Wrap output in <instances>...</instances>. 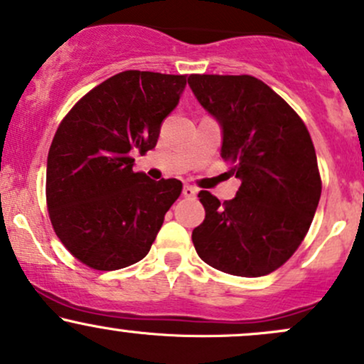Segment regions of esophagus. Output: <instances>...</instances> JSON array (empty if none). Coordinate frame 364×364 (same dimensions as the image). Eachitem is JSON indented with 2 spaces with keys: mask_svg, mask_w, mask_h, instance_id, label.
Wrapping results in <instances>:
<instances>
[{
  "mask_svg": "<svg viewBox=\"0 0 364 364\" xmlns=\"http://www.w3.org/2000/svg\"><path fill=\"white\" fill-rule=\"evenodd\" d=\"M197 193H198V190L195 188V186L186 185L185 188H183V195H185L186 198H193V197H197Z\"/></svg>",
  "mask_w": 364,
  "mask_h": 364,
  "instance_id": "1",
  "label": "esophagus"
}]
</instances>
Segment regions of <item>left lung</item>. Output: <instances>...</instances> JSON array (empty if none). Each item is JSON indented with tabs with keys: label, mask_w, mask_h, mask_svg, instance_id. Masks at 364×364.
I'll return each instance as SVG.
<instances>
[{
	"label": "left lung",
	"mask_w": 364,
	"mask_h": 364,
	"mask_svg": "<svg viewBox=\"0 0 364 364\" xmlns=\"http://www.w3.org/2000/svg\"><path fill=\"white\" fill-rule=\"evenodd\" d=\"M188 86L221 126V157L242 181L221 203L200 191L205 219L191 233L203 262L235 277H264L304 240L321 197L309 131L289 103L252 75H200Z\"/></svg>",
	"instance_id": "8db88e82"
}]
</instances>
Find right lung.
<instances>
[{
	"label": "right lung",
	"mask_w": 364,
	"mask_h": 364,
	"mask_svg": "<svg viewBox=\"0 0 364 364\" xmlns=\"http://www.w3.org/2000/svg\"><path fill=\"white\" fill-rule=\"evenodd\" d=\"M185 75L126 70L91 90L65 115L48 154L46 202L65 249L100 271L149 254L179 179L134 173V154L155 149Z\"/></svg>",
	"instance_id": "1"
}]
</instances>
